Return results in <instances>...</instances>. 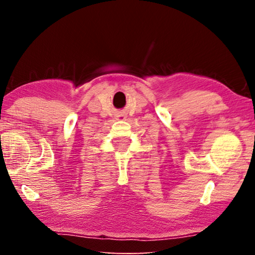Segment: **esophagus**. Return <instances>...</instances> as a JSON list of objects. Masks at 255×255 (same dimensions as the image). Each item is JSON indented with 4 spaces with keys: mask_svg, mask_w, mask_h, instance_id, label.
Returning a JSON list of instances; mask_svg holds the SVG:
<instances>
[{
    "mask_svg": "<svg viewBox=\"0 0 255 255\" xmlns=\"http://www.w3.org/2000/svg\"><path fill=\"white\" fill-rule=\"evenodd\" d=\"M127 116L124 114V112H118L117 115H116V119L117 120H126Z\"/></svg>",
    "mask_w": 255,
    "mask_h": 255,
    "instance_id": "esophagus-1",
    "label": "esophagus"
}]
</instances>
